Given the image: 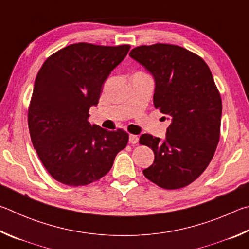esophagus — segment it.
<instances>
[{
  "label": "esophagus",
  "mask_w": 249,
  "mask_h": 249,
  "mask_svg": "<svg viewBox=\"0 0 249 249\" xmlns=\"http://www.w3.org/2000/svg\"><path fill=\"white\" fill-rule=\"evenodd\" d=\"M129 142L131 143V144H137L139 142V137L136 136V134H130L129 136Z\"/></svg>",
  "instance_id": "obj_1"
}]
</instances>
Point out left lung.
Masks as SVG:
<instances>
[{
	"mask_svg": "<svg viewBox=\"0 0 249 249\" xmlns=\"http://www.w3.org/2000/svg\"><path fill=\"white\" fill-rule=\"evenodd\" d=\"M129 55L154 77V106L171 120L165 140L140 137L154 152L143 174L164 189L188 186L210 164L220 139L222 100L210 69L199 55L167 43L137 47Z\"/></svg>",
	"mask_w": 249,
	"mask_h": 249,
	"instance_id": "8db88e82",
	"label": "left lung"
}]
</instances>
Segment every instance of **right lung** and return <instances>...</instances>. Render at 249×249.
<instances>
[{
	"label": "right lung",
	"mask_w": 249,
	"mask_h": 249,
	"mask_svg": "<svg viewBox=\"0 0 249 249\" xmlns=\"http://www.w3.org/2000/svg\"><path fill=\"white\" fill-rule=\"evenodd\" d=\"M129 49V45L73 43L50 55L39 70L28 128L39 159L55 180L73 187L98 180L127 146V132L90 124L89 111L97 106L104 82Z\"/></svg>",
	"instance_id": "right-lung-1"
}]
</instances>
